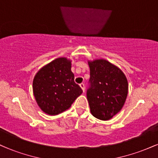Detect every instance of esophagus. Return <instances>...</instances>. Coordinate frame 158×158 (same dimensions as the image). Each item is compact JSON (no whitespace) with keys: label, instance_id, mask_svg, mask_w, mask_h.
<instances>
[{"label":"esophagus","instance_id":"34e87169","mask_svg":"<svg viewBox=\"0 0 158 158\" xmlns=\"http://www.w3.org/2000/svg\"><path fill=\"white\" fill-rule=\"evenodd\" d=\"M79 86L81 87V88L82 89L83 92H85V84H84V83H81V84L79 85Z\"/></svg>","mask_w":158,"mask_h":158}]
</instances>
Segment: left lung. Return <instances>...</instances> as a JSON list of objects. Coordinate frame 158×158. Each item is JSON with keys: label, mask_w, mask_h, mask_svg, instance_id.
<instances>
[{"label": "left lung", "mask_w": 158, "mask_h": 158, "mask_svg": "<svg viewBox=\"0 0 158 158\" xmlns=\"http://www.w3.org/2000/svg\"><path fill=\"white\" fill-rule=\"evenodd\" d=\"M89 87L87 98L92 115L108 120L122 109L128 95V81L120 69L109 61H88Z\"/></svg>", "instance_id": "obj_1"}]
</instances>
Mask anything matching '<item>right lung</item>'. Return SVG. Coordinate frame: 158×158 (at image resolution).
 I'll return each mask as SVG.
<instances>
[{
    "instance_id": "right-lung-1",
    "label": "right lung",
    "mask_w": 158,
    "mask_h": 158,
    "mask_svg": "<svg viewBox=\"0 0 158 158\" xmlns=\"http://www.w3.org/2000/svg\"><path fill=\"white\" fill-rule=\"evenodd\" d=\"M38 105L49 115H57L68 109L82 90L74 81L71 61L59 58L43 67L32 83Z\"/></svg>"
}]
</instances>
